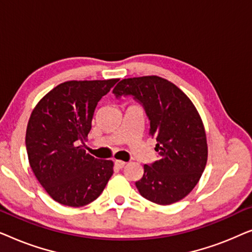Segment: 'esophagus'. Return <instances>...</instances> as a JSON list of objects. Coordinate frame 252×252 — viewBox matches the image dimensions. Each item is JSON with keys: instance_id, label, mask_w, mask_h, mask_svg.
<instances>
[{"instance_id": "obj_1", "label": "esophagus", "mask_w": 252, "mask_h": 252, "mask_svg": "<svg viewBox=\"0 0 252 252\" xmlns=\"http://www.w3.org/2000/svg\"><path fill=\"white\" fill-rule=\"evenodd\" d=\"M115 165H116L117 168H123L126 165V163H125V161H123V160H115Z\"/></svg>"}]
</instances>
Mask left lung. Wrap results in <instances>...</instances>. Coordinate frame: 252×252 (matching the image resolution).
Instances as JSON below:
<instances>
[{"label": "left lung", "instance_id": "8db88e82", "mask_svg": "<svg viewBox=\"0 0 252 252\" xmlns=\"http://www.w3.org/2000/svg\"><path fill=\"white\" fill-rule=\"evenodd\" d=\"M117 98L133 96L150 122L149 134L157 141L158 160L144 165L135 182L148 201L168 205L190 192L204 171L208 144L202 119L181 89L157 75L124 79L113 89Z\"/></svg>", "mask_w": 252, "mask_h": 252}]
</instances>
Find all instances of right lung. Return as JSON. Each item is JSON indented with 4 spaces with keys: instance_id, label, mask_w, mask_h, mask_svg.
<instances>
[{
    "instance_id": "right-lung-1",
    "label": "right lung",
    "mask_w": 252,
    "mask_h": 252,
    "mask_svg": "<svg viewBox=\"0 0 252 252\" xmlns=\"http://www.w3.org/2000/svg\"><path fill=\"white\" fill-rule=\"evenodd\" d=\"M119 79L66 81L34 108L26 129L31 168L50 197L63 205H87L104 190L111 160L86 154L96 105Z\"/></svg>"
}]
</instances>
